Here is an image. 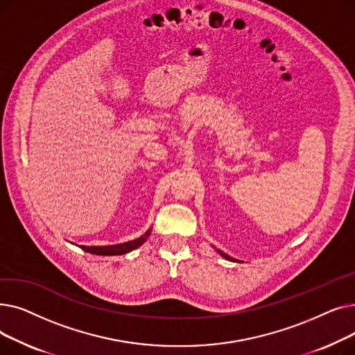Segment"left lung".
I'll return each mask as SVG.
<instances>
[{
  "instance_id": "obj_1",
  "label": "left lung",
  "mask_w": 355,
  "mask_h": 355,
  "mask_svg": "<svg viewBox=\"0 0 355 355\" xmlns=\"http://www.w3.org/2000/svg\"><path fill=\"white\" fill-rule=\"evenodd\" d=\"M217 250V253L220 254V256H223L225 259H227V260H232V262H239V260H236V259H233L232 256H229V254H226L225 252H221V250H218V249H216Z\"/></svg>"
}]
</instances>
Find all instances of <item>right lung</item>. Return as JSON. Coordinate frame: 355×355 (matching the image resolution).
I'll use <instances>...</instances> for the list:
<instances>
[{
    "instance_id": "obj_1",
    "label": "right lung",
    "mask_w": 355,
    "mask_h": 355,
    "mask_svg": "<svg viewBox=\"0 0 355 355\" xmlns=\"http://www.w3.org/2000/svg\"><path fill=\"white\" fill-rule=\"evenodd\" d=\"M151 230H146L141 237L135 239V240H129L125 241V243H119V245H112V246H79L82 248L85 252L92 253V254H99V256H118V254H126L129 252H132L135 249H138L139 246H142L146 239L151 234ZM78 246V245H76Z\"/></svg>"
}]
</instances>
